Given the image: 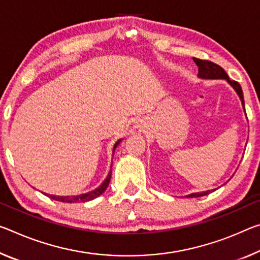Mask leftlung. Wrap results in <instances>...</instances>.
<instances>
[{
  "label": "left lung",
  "instance_id": "obj_1",
  "mask_svg": "<svg viewBox=\"0 0 260 260\" xmlns=\"http://www.w3.org/2000/svg\"><path fill=\"white\" fill-rule=\"evenodd\" d=\"M193 61H194L196 64L199 68V73H198V77L201 78V80H225L230 86L236 91V93L240 97L243 110L245 112V105H244V97H243V91L240 83H237L236 81H232L229 78V76L226 75V73L224 72L223 68H221L219 64L211 62V61H206V60H200L197 59V57H193ZM233 178V176L230 177ZM230 178L228 180H230ZM225 184V183H224ZM223 184V185H224ZM219 188V187H217ZM217 188H213V189H207V191H203V192H196V193H191V194L186 196L187 198H198V197H204L207 196L209 193H212L215 191Z\"/></svg>",
  "mask_w": 260,
  "mask_h": 260
}]
</instances>
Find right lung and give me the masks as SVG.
Instances as JSON below:
<instances>
[{
	"instance_id": "obj_1",
	"label": "right lung",
	"mask_w": 260,
	"mask_h": 260,
	"mask_svg": "<svg viewBox=\"0 0 260 260\" xmlns=\"http://www.w3.org/2000/svg\"><path fill=\"white\" fill-rule=\"evenodd\" d=\"M121 140H118L117 142L114 143L113 146V154H114V150L115 148L118 147L119 143L121 142ZM111 168H112V166H111ZM111 174H112V171L109 172L108 177H106L104 182H103L100 186H98L97 188H94L93 191H90V192H86V193H83V194H80V196H53V194H46L47 197L51 198V199L53 200H56V201H61V203H67V204H74V203H86V201H90V200H93L96 199L97 197H100L101 194H103V193L105 192L106 187L109 186V183H110V179H111Z\"/></svg>"
}]
</instances>
